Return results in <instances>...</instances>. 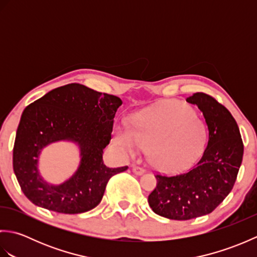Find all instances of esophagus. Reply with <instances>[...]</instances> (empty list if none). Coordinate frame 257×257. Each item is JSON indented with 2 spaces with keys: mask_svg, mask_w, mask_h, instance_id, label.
Here are the masks:
<instances>
[{
  "mask_svg": "<svg viewBox=\"0 0 257 257\" xmlns=\"http://www.w3.org/2000/svg\"><path fill=\"white\" fill-rule=\"evenodd\" d=\"M133 171H134V173L137 174V176H141V174H144V173L146 172L145 169L139 167V166H135V167L133 168Z\"/></svg>",
  "mask_w": 257,
  "mask_h": 257,
  "instance_id": "34e87169",
  "label": "esophagus"
}]
</instances>
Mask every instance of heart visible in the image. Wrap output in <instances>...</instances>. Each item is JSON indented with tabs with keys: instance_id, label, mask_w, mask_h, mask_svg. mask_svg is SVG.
I'll list each match as a JSON object with an SVG mask.
<instances>
[{
	"instance_id": "b5f03b06",
	"label": "heart",
	"mask_w": 257,
	"mask_h": 257,
	"mask_svg": "<svg viewBox=\"0 0 257 257\" xmlns=\"http://www.w3.org/2000/svg\"><path fill=\"white\" fill-rule=\"evenodd\" d=\"M206 140L204 123L192 108L168 100L136 114L133 129L125 124L114 130L113 141L125 155L135 157L149 147L150 162L161 170L188 166L202 151Z\"/></svg>"
}]
</instances>
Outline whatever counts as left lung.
<instances>
[{
    "label": "left lung",
    "instance_id": "obj_1",
    "mask_svg": "<svg viewBox=\"0 0 257 257\" xmlns=\"http://www.w3.org/2000/svg\"><path fill=\"white\" fill-rule=\"evenodd\" d=\"M187 101L203 112L209 133L206 148L188 171L157 173V187L148 196L156 214L179 221L209 214L222 203L236 181L244 152L238 125L222 103L204 92H195Z\"/></svg>",
    "mask_w": 257,
    "mask_h": 257
}]
</instances>
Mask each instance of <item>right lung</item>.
<instances>
[{
  "instance_id": "obj_1",
  "label": "right lung",
  "mask_w": 257,
  "mask_h": 257,
  "mask_svg": "<svg viewBox=\"0 0 257 257\" xmlns=\"http://www.w3.org/2000/svg\"><path fill=\"white\" fill-rule=\"evenodd\" d=\"M121 103L117 96L74 83L51 90L24 109L13 148V170L32 203L65 214L87 212L100 203L109 179L128 169L108 168L102 161ZM59 140L77 142L82 160L68 182L52 186L40 178L37 160L45 145Z\"/></svg>"
}]
</instances>
